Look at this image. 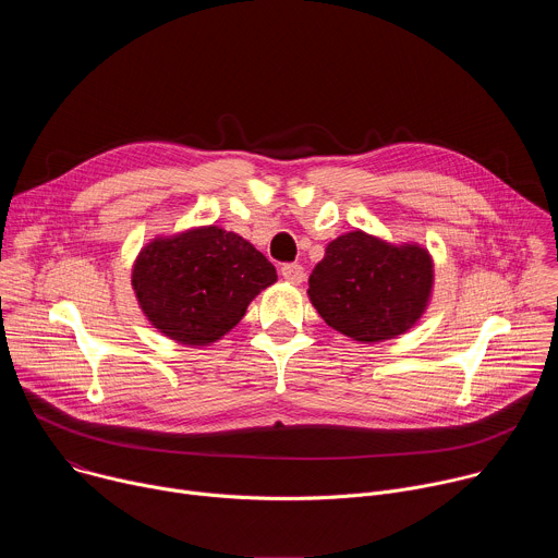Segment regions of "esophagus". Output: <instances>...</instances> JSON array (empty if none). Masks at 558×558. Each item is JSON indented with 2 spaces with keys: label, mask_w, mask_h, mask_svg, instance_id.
<instances>
[{
  "label": "esophagus",
  "mask_w": 558,
  "mask_h": 558,
  "mask_svg": "<svg viewBox=\"0 0 558 558\" xmlns=\"http://www.w3.org/2000/svg\"><path fill=\"white\" fill-rule=\"evenodd\" d=\"M280 274H282V278L287 280V282H291V284H302L304 282V267L302 265H295V263H291V265H282V269H280Z\"/></svg>",
  "instance_id": "34e87169"
}]
</instances>
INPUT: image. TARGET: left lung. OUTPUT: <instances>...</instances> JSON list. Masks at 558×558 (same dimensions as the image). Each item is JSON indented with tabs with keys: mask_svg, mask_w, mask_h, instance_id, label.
I'll list each match as a JSON object with an SVG mask.
<instances>
[{
	"mask_svg": "<svg viewBox=\"0 0 558 558\" xmlns=\"http://www.w3.org/2000/svg\"><path fill=\"white\" fill-rule=\"evenodd\" d=\"M433 287L435 263L424 245H395L355 229L327 245L308 276L306 295L331 329L377 344L422 320Z\"/></svg>",
	"mask_w": 558,
	"mask_h": 558,
	"instance_id": "8db88e82",
	"label": "left lung"
}]
</instances>
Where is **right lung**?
Instances as JSON below:
<instances>
[{"mask_svg":"<svg viewBox=\"0 0 558 558\" xmlns=\"http://www.w3.org/2000/svg\"><path fill=\"white\" fill-rule=\"evenodd\" d=\"M276 280V267L250 241L216 225L154 235L132 265V289L147 323L192 349L227 336Z\"/></svg>","mask_w":558,"mask_h":558,"instance_id":"add662e5","label":"right lung"}]
</instances>
